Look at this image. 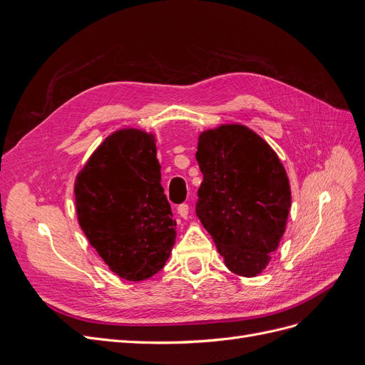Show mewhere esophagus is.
Here are the masks:
<instances>
[{
  "instance_id": "1",
  "label": "esophagus",
  "mask_w": 365,
  "mask_h": 365,
  "mask_svg": "<svg viewBox=\"0 0 365 365\" xmlns=\"http://www.w3.org/2000/svg\"><path fill=\"white\" fill-rule=\"evenodd\" d=\"M189 212H190V208H189V204H180L178 205V215L181 216V217H187V216H189Z\"/></svg>"
}]
</instances>
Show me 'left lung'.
<instances>
[{"instance_id":"1","label":"left lung","mask_w":365,"mask_h":365,"mask_svg":"<svg viewBox=\"0 0 365 365\" xmlns=\"http://www.w3.org/2000/svg\"><path fill=\"white\" fill-rule=\"evenodd\" d=\"M196 160L204 175L196 216L230 271L254 277L279 247L291 208L289 180L267 141L245 126L205 130Z\"/></svg>"}]
</instances>
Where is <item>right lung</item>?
Instances as JSON below:
<instances>
[{"instance_id": "obj_1", "label": "right lung", "mask_w": 365, "mask_h": 365, "mask_svg": "<svg viewBox=\"0 0 365 365\" xmlns=\"http://www.w3.org/2000/svg\"><path fill=\"white\" fill-rule=\"evenodd\" d=\"M74 196L85 236L113 272L140 282L164 267L176 220L152 135L123 129L108 137L77 175Z\"/></svg>"}]
</instances>
